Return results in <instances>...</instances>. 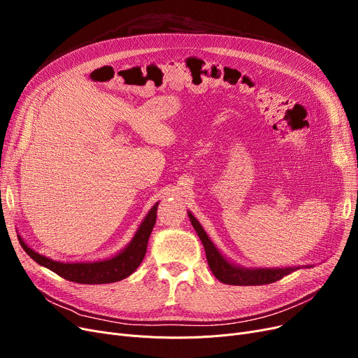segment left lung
Masks as SVG:
<instances>
[{"mask_svg": "<svg viewBox=\"0 0 358 358\" xmlns=\"http://www.w3.org/2000/svg\"><path fill=\"white\" fill-rule=\"evenodd\" d=\"M189 213L190 222L193 228L196 229L204 251L206 258H208V264L215 274V277L222 281L224 285H232V286H261V285H270L274 281L283 278L285 275L302 268V267H277V268H247L235 264V262L229 261L224 257L217 248L212 239L206 234L200 222L193 216L192 212ZM308 268L312 266H306Z\"/></svg>", "mask_w": 358, "mask_h": 358, "instance_id": "left-lung-1", "label": "left lung"}]
</instances>
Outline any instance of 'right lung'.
Segmentation results:
<instances>
[{
  "instance_id": "obj_1",
  "label": "right lung",
  "mask_w": 358,
  "mask_h": 358,
  "mask_svg": "<svg viewBox=\"0 0 358 358\" xmlns=\"http://www.w3.org/2000/svg\"><path fill=\"white\" fill-rule=\"evenodd\" d=\"M158 203L152 206V209L148 212L136 234L131 238V241L127 245L117 252L106 259L99 261H87V262H61L50 259L45 255H41L39 252L33 251L27 243L23 241L20 235L18 241L20 245L27 252L30 258H33L37 264H41L50 271L56 273L58 275L64 277L65 280L75 281V283L81 285H107L115 283V281H120L126 277H129L139 266L146 254L148 241L150 236V232L154 229V224L157 222V209Z\"/></svg>"
}]
</instances>
